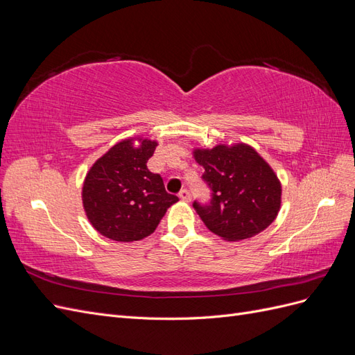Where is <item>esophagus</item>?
<instances>
[{
  "label": "esophagus",
  "mask_w": 355,
  "mask_h": 355,
  "mask_svg": "<svg viewBox=\"0 0 355 355\" xmlns=\"http://www.w3.org/2000/svg\"><path fill=\"white\" fill-rule=\"evenodd\" d=\"M179 198L182 200V201H191V192L188 191V189H182L180 192H179Z\"/></svg>",
  "instance_id": "34e87169"
}]
</instances>
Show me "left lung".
Instances as JSON below:
<instances>
[{
	"label": "left lung",
	"mask_w": 355,
	"mask_h": 355,
	"mask_svg": "<svg viewBox=\"0 0 355 355\" xmlns=\"http://www.w3.org/2000/svg\"><path fill=\"white\" fill-rule=\"evenodd\" d=\"M211 201L194 209L204 225L222 240L252 239L275 220L282 207V182L272 167L247 144L194 148Z\"/></svg>",
	"instance_id": "obj_1"
}]
</instances>
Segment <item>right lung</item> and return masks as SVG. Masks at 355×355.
<instances>
[{
    "mask_svg": "<svg viewBox=\"0 0 355 355\" xmlns=\"http://www.w3.org/2000/svg\"><path fill=\"white\" fill-rule=\"evenodd\" d=\"M157 146V141L146 137L124 139L96 159L85 175L83 207L103 237L120 243L142 240L179 201L166 191L161 176L146 167Z\"/></svg>",
    "mask_w": 355,
    "mask_h": 355,
    "instance_id": "1",
    "label": "right lung"
}]
</instances>
